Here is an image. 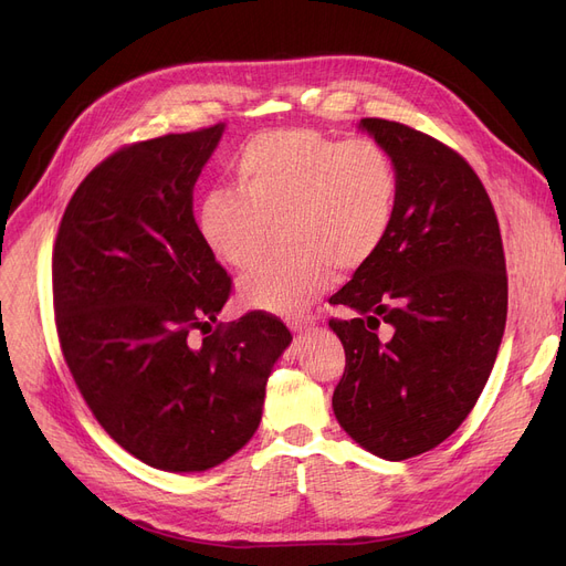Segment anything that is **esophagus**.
Listing matches in <instances>:
<instances>
[{"instance_id":"34e87169","label":"esophagus","mask_w":566,"mask_h":566,"mask_svg":"<svg viewBox=\"0 0 566 566\" xmlns=\"http://www.w3.org/2000/svg\"><path fill=\"white\" fill-rule=\"evenodd\" d=\"M314 323H316L314 316H301V318H291L286 325H289V328H291L293 333H303V331L312 328Z\"/></svg>"}]
</instances>
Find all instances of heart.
I'll return each mask as SVG.
<instances>
[{
    "instance_id": "b5f03b06",
    "label": "heart",
    "mask_w": 566,
    "mask_h": 566,
    "mask_svg": "<svg viewBox=\"0 0 566 566\" xmlns=\"http://www.w3.org/2000/svg\"><path fill=\"white\" fill-rule=\"evenodd\" d=\"M235 188L206 195L199 231L235 271L256 265L284 227L286 259L265 261L238 284L245 307L282 318L305 314L337 277L369 263L390 235L399 174L374 139H337L314 128L252 137L233 165Z\"/></svg>"
}]
</instances>
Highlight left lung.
I'll use <instances>...</instances> for the list:
<instances>
[{
    "instance_id": "left-lung-1",
    "label": "left lung",
    "mask_w": 566,
    "mask_h": 566,
    "mask_svg": "<svg viewBox=\"0 0 566 566\" xmlns=\"http://www.w3.org/2000/svg\"><path fill=\"white\" fill-rule=\"evenodd\" d=\"M358 128L392 156L399 201L378 254L331 298L353 312L331 321L346 350L333 410L360 448L403 461L478 403L507 321V268L491 199L459 154L385 118Z\"/></svg>"
}]
</instances>
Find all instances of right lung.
I'll use <instances>...</instances> for the list:
<instances>
[{
	"label": "right lung",
	"instance_id": "right-lung-1",
	"mask_svg": "<svg viewBox=\"0 0 566 566\" xmlns=\"http://www.w3.org/2000/svg\"><path fill=\"white\" fill-rule=\"evenodd\" d=\"M224 128L109 156L75 190L52 254L56 333L84 401L126 452L167 472L211 470L245 448L293 339L263 312L191 337L231 289L192 213Z\"/></svg>",
	"mask_w": 566,
	"mask_h": 566
}]
</instances>
